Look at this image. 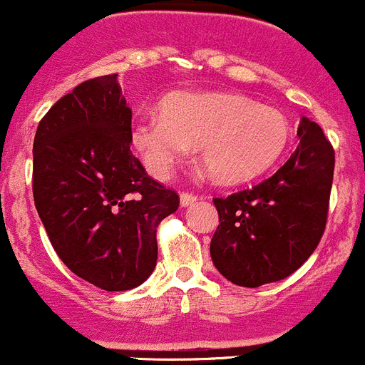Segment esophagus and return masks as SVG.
I'll list each match as a JSON object with an SVG mask.
<instances>
[{
	"mask_svg": "<svg viewBox=\"0 0 365 365\" xmlns=\"http://www.w3.org/2000/svg\"><path fill=\"white\" fill-rule=\"evenodd\" d=\"M196 200H197V196L194 192H182V194H180V203H182V207H189V205H192Z\"/></svg>",
	"mask_w": 365,
	"mask_h": 365,
	"instance_id": "esophagus-1",
	"label": "esophagus"
}]
</instances>
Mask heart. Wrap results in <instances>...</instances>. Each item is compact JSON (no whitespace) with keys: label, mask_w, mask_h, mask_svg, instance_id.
Segmentation results:
<instances>
[{"label":"heart","mask_w":365,"mask_h":365,"mask_svg":"<svg viewBox=\"0 0 365 365\" xmlns=\"http://www.w3.org/2000/svg\"><path fill=\"white\" fill-rule=\"evenodd\" d=\"M132 139L158 178L200 146L210 178L237 185L277 164L291 140V123L277 108L239 94L182 93L165 98L162 114L139 115Z\"/></svg>","instance_id":"heart-1"}]
</instances>
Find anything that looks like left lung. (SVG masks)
Wrapping results in <instances>:
<instances>
[{
  "mask_svg": "<svg viewBox=\"0 0 365 365\" xmlns=\"http://www.w3.org/2000/svg\"><path fill=\"white\" fill-rule=\"evenodd\" d=\"M299 144L277 173L251 189L214 197L219 226L212 262L240 287L278 282L302 267L324 233L335 151L317 123L303 118Z\"/></svg>",
  "mask_w": 365,
  "mask_h": 365,
  "instance_id": "obj_1",
  "label": "left lung"
}]
</instances>
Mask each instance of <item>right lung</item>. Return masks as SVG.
<instances>
[{
  "label": "right lung",
  "instance_id": "add662e5",
  "mask_svg": "<svg viewBox=\"0 0 365 365\" xmlns=\"http://www.w3.org/2000/svg\"><path fill=\"white\" fill-rule=\"evenodd\" d=\"M132 108L118 74L87 80L41 119L34 201L60 260L103 291H130L157 265V228L178 194L130 151Z\"/></svg>",
  "mask_w": 365,
  "mask_h": 365
}]
</instances>
